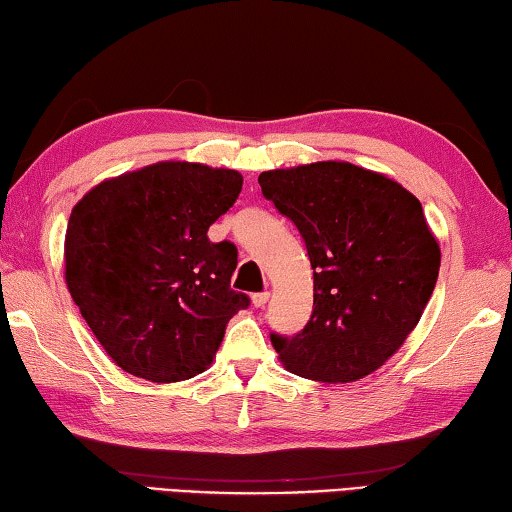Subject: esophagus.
<instances>
[{
	"instance_id": "34e87169",
	"label": "esophagus",
	"mask_w": 512,
	"mask_h": 512,
	"mask_svg": "<svg viewBox=\"0 0 512 512\" xmlns=\"http://www.w3.org/2000/svg\"><path fill=\"white\" fill-rule=\"evenodd\" d=\"M267 301H270V294L267 292H258L251 297V303H254V308H265Z\"/></svg>"
}]
</instances>
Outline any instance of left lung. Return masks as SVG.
<instances>
[{
	"mask_svg": "<svg viewBox=\"0 0 512 512\" xmlns=\"http://www.w3.org/2000/svg\"><path fill=\"white\" fill-rule=\"evenodd\" d=\"M258 184L297 224L315 270L306 328L272 335L279 360L328 384L378 371L418 326L441 267L418 197L348 161L265 170Z\"/></svg>",
	"mask_w": 512,
	"mask_h": 512,
	"instance_id": "left-lung-1",
	"label": "left lung"
}]
</instances>
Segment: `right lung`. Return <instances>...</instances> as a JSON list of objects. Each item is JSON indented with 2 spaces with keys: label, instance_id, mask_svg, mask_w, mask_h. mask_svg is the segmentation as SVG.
Returning <instances> with one entry per match:
<instances>
[{
  "label": "right lung",
  "instance_id": "add662e5",
  "mask_svg": "<svg viewBox=\"0 0 512 512\" xmlns=\"http://www.w3.org/2000/svg\"><path fill=\"white\" fill-rule=\"evenodd\" d=\"M240 188L238 170L157 161L96 184L71 209L67 290L125 373L157 384L193 378L249 306L229 288L236 247L206 236Z\"/></svg>",
  "mask_w": 512,
  "mask_h": 512
}]
</instances>
